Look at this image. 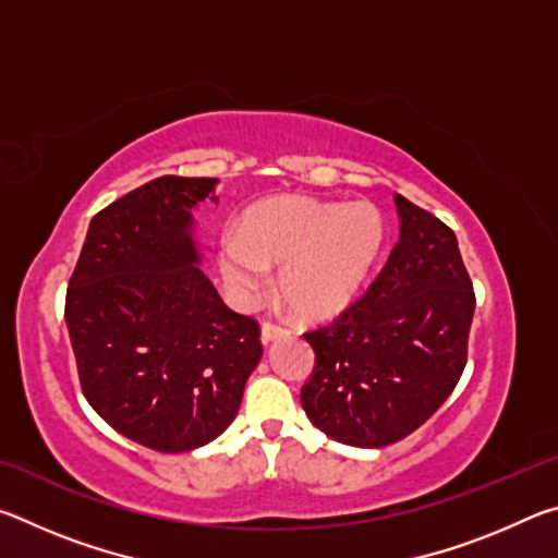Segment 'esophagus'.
<instances>
[{
  "instance_id": "obj_1",
  "label": "esophagus",
  "mask_w": 558,
  "mask_h": 558,
  "mask_svg": "<svg viewBox=\"0 0 558 558\" xmlns=\"http://www.w3.org/2000/svg\"><path fill=\"white\" fill-rule=\"evenodd\" d=\"M288 332H290V329H288L286 325H278V323H263V325H260V339H263V344L276 342L278 337L288 335Z\"/></svg>"
}]
</instances>
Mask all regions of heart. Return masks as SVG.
<instances>
[{"mask_svg":"<svg viewBox=\"0 0 558 558\" xmlns=\"http://www.w3.org/2000/svg\"><path fill=\"white\" fill-rule=\"evenodd\" d=\"M386 243V219L372 202L276 196L243 214L239 239L221 248V270L243 298H258L268 268L300 317H332L364 288Z\"/></svg>","mask_w":558,"mask_h":558,"instance_id":"b5f03b06","label":"heart"}]
</instances>
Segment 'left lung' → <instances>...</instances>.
I'll return each instance as SVG.
<instances>
[{"label": "left lung", "mask_w": 558, "mask_h": 558, "mask_svg": "<svg viewBox=\"0 0 558 558\" xmlns=\"http://www.w3.org/2000/svg\"><path fill=\"white\" fill-rule=\"evenodd\" d=\"M401 235L362 298L305 332L315 366L300 391L307 418L354 448L421 428L460 381L475 292L446 223L393 196Z\"/></svg>", "instance_id": "1"}]
</instances>
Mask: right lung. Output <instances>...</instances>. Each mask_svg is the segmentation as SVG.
<instances>
[{
	"instance_id": "obj_1",
	"label": "right lung",
	"mask_w": 558,
	"mask_h": 558,
	"mask_svg": "<svg viewBox=\"0 0 558 558\" xmlns=\"http://www.w3.org/2000/svg\"><path fill=\"white\" fill-rule=\"evenodd\" d=\"M214 186L167 174L106 206L65 290L83 396L108 426L157 452L219 438L263 354L260 325L223 305L196 266L192 209Z\"/></svg>"
}]
</instances>
